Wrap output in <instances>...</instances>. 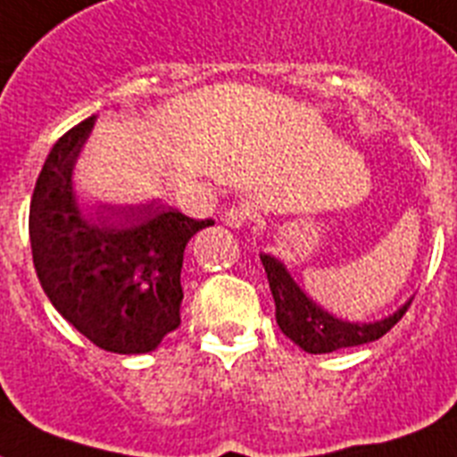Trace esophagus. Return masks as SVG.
<instances>
[{
    "mask_svg": "<svg viewBox=\"0 0 457 457\" xmlns=\"http://www.w3.org/2000/svg\"><path fill=\"white\" fill-rule=\"evenodd\" d=\"M222 222L225 225H229V228H241V225H246L248 220L253 218L251 209L244 204H235V206H229V209L222 211Z\"/></svg>",
    "mask_w": 457,
    "mask_h": 457,
    "instance_id": "esophagus-1",
    "label": "esophagus"
}]
</instances>
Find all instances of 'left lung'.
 Segmentation results:
<instances>
[{
    "mask_svg": "<svg viewBox=\"0 0 457 457\" xmlns=\"http://www.w3.org/2000/svg\"><path fill=\"white\" fill-rule=\"evenodd\" d=\"M260 260H262L270 290L274 295L276 323L287 339H293L306 353H332L381 339L386 332L400 323L406 309L411 306V300H409L400 312L377 323H346L313 304L278 260L271 255H260Z\"/></svg>",
    "mask_w": 457,
    "mask_h": 457,
    "instance_id": "obj_1",
    "label": "left lung"
}]
</instances>
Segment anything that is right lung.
Returning a JSON list of instances; mask_svg holds the SVG:
<instances>
[{"instance_id":"right-lung-1","label":"right lung","mask_w":457,"mask_h":457,"mask_svg":"<svg viewBox=\"0 0 457 457\" xmlns=\"http://www.w3.org/2000/svg\"><path fill=\"white\" fill-rule=\"evenodd\" d=\"M95 116L57 139L29 204V244L41 287L64 320L111 353L155 351L181 325L186 244L213 220L162 202L80 213L71 170Z\"/></svg>"}]
</instances>
